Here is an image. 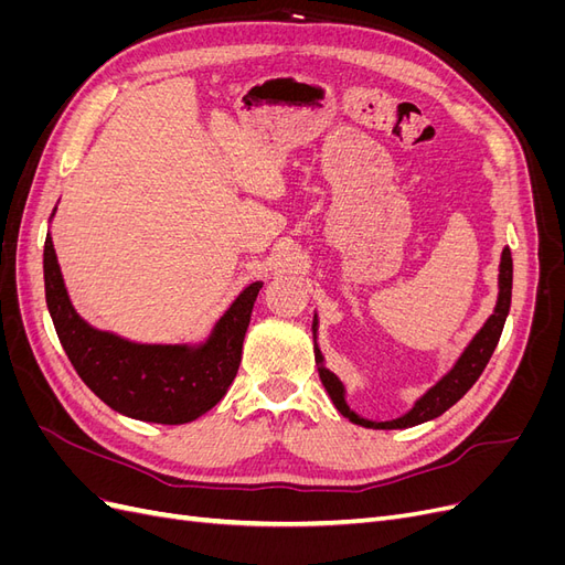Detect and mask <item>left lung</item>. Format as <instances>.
<instances>
[{
    "label": "left lung",
    "instance_id": "8db88e82",
    "mask_svg": "<svg viewBox=\"0 0 565 565\" xmlns=\"http://www.w3.org/2000/svg\"><path fill=\"white\" fill-rule=\"evenodd\" d=\"M511 280H514V264H511L509 247H504L502 249V262H500V295H498V303H494L492 316L486 320L483 328L476 332V337L469 341V347L465 349V353L457 358V363L452 365V370L446 374V377H443L436 386L426 391L424 396L415 403V407L398 419L370 422V419L358 417L353 409L347 405L344 384L339 382L337 374H332L328 367H324L322 353L316 344L313 351H316L320 382H322L324 391L330 393L334 407L339 409L341 415L349 417L353 424L367 426V429H407V426H417L422 422L440 417L448 407H452L461 396H465V393L476 384L478 377H481V372L486 370L494 347H498V341H500L502 330H504V320L509 316V306H511ZM316 332H318V318H313V339H316Z\"/></svg>",
    "mask_w": 565,
    "mask_h": 565
}]
</instances>
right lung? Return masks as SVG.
<instances>
[{"instance_id": "obj_1", "label": "right lung", "mask_w": 565, "mask_h": 565, "mask_svg": "<svg viewBox=\"0 0 565 565\" xmlns=\"http://www.w3.org/2000/svg\"><path fill=\"white\" fill-rule=\"evenodd\" d=\"M262 287L264 282L245 287L200 347L134 344L113 332L94 330L77 316L51 235L44 243L46 306L63 351L100 401L141 422H193L226 396L241 367L245 332Z\"/></svg>"}]
</instances>
